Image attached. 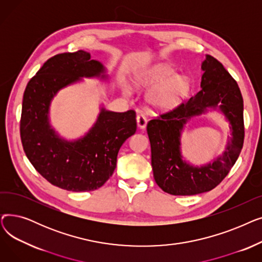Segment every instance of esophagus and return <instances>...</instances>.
I'll use <instances>...</instances> for the list:
<instances>
[{"label":"esophagus","instance_id":"1","mask_svg":"<svg viewBox=\"0 0 262 262\" xmlns=\"http://www.w3.org/2000/svg\"><path fill=\"white\" fill-rule=\"evenodd\" d=\"M146 123H147V121H146V118L144 115L140 114L137 116V125H138V127L140 129H144L146 127Z\"/></svg>","mask_w":262,"mask_h":262}]
</instances>
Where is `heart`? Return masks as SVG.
<instances>
[{"label":"heart","instance_id":"heart-1","mask_svg":"<svg viewBox=\"0 0 262 262\" xmlns=\"http://www.w3.org/2000/svg\"><path fill=\"white\" fill-rule=\"evenodd\" d=\"M142 85L156 86L147 93L148 105L159 112L175 109L185 102L191 91L188 75L176 74L168 63H158L149 68L138 80Z\"/></svg>","mask_w":262,"mask_h":262}]
</instances>
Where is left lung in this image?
I'll return each instance as SVG.
<instances>
[{
	"mask_svg": "<svg viewBox=\"0 0 262 262\" xmlns=\"http://www.w3.org/2000/svg\"><path fill=\"white\" fill-rule=\"evenodd\" d=\"M201 91L172 112L147 123L156 184L172 195H194L221 183L237 161L244 141L243 99L237 81L210 55L202 62ZM220 110L230 122L231 137L222 156L194 166L181 154V133L192 117Z\"/></svg>",
	"mask_w": 262,
	"mask_h": 262,
	"instance_id": "1",
	"label": "left lung"
}]
</instances>
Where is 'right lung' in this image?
I'll return each instance as SVG.
<instances>
[{"instance_id": "right-lung-1", "label": "right lung", "mask_w": 262, "mask_h": 262, "mask_svg": "<svg viewBox=\"0 0 262 262\" xmlns=\"http://www.w3.org/2000/svg\"><path fill=\"white\" fill-rule=\"evenodd\" d=\"M81 77L107 79L105 67L77 51L55 55L29 81L22 102L20 135L34 168L52 185L84 192L102 187L113 175L121 145L136 133V113L101 107L93 126L82 137L67 140L50 123V106L59 90Z\"/></svg>"}]
</instances>
